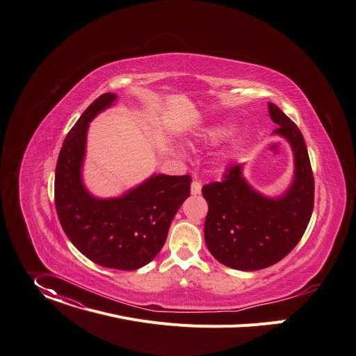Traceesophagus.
Instances as JSON below:
<instances>
[{"instance_id":"34e87169","label":"esophagus","mask_w":356,"mask_h":356,"mask_svg":"<svg viewBox=\"0 0 356 356\" xmlns=\"http://www.w3.org/2000/svg\"><path fill=\"white\" fill-rule=\"evenodd\" d=\"M190 191H191L193 196L200 195V191H202V183L197 181V180H193V181H191V186H190Z\"/></svg>"}]
</instances>
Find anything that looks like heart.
<instances>
[{
  "instance_id": "b5f03b06",
  "label": "heart",
  "mask_w": 356,
  "mask_h": 356,
  "mask_svg": "<svg viewBox=\"0 0 356 356\" xmlns=\"http://www.w3.org/2000/svg\"><path fill=\"white\" fill-rule=\"evenodd\" d=\"M229 131H230L229 126H213L206 132V135L210 139H218V138H222V136L227 135Z\"/></svg>"
}]
</instances>
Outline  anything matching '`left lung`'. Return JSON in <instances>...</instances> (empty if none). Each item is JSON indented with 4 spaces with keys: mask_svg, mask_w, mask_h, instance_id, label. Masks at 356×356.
<instances>
[{
    "mask_svg": "<svg viewBox=\"0 0 356 356\" xmlns=\"http://www.w3.org/2000/svg\"><path fill=\"white\" fill-rule=\"evenodd\" d=\"M268 115L278 124L275 136L288 142L294 154V175L277 196L255 190L232 165L221 181L202 190L209 204L204 240L216 260L240 271L267 268L291 252L305 233L314 209V176L305 140L297 124L268 102Z\"/></svg>",
    "mask_w": 356,
    "mask_h": 356,
    "instance_id": "left-lung-1",
    "label": "left lung"
}]
</instances>
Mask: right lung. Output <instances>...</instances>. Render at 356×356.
<instances>
[{"label": "right lung", "instance_id": "1", "mask_svg": "<svg viewBox=\"0 0 356 356\" xmlns=\"http://www.w3.org/2000/svg\"><path fill=\"white\" fill-rule=\"evenodd\" d=\"M118 101L104 93L63 140L55 170V206L71 243L95 264L132 271L149 264L163 247L170 222L190 196L188 175L153 173L118 197H96L83 183L89 123Z\"/></svg>", "mask_w": 356, "mask_h": 356}]
</instances>
